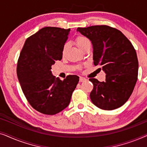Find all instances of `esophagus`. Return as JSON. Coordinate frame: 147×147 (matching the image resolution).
Wrapping results in <instances>:
<instances>
[{
	"label": "esophagus",
	"instance_id": "esophagus-1",
	"mask_svg": "<svg viewBox=\"0 0 147 147\" xmlns=\"http://www.w3.org/2000/svg\"><path fill=\"white\" fill-rule=\"evenodd\" d=\"M86 80L85 78H84V77H80V82H85V81H86Z\"/></svg>",
	"mask_w": 147,
	"mask_h": 147
}]
</instances>
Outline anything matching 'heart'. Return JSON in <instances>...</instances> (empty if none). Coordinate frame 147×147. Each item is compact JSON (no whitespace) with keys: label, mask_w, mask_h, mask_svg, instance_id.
<instances>
[{"label":"heart","mask_w":147,"mask_h":147,"mask_svg":"<svg viewBox=\"0 0 147 147\" xmlns=\"http://www.w3.org/2000/svg\"><path fill=\"white\" fill-rule=\"evenodd\" d=\"M75 43L76 45H77V47L79 48L80 50L83 49L86 45H90V42L89 41V39H88L87 37H84V36H78L75 40ZM67 45L65 44V45L63 46V49H62V54H63V55H65L66 50H67Z\"/></svg>","instance_id":"1"}]
</instances>
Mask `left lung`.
Returning <instances> with one entry per match:
<instances>
[{
    "instance_id": "8db88e82",
    "label": "left lung",
    "mask_w": 147,
    "mask_h": 147,
    "mask_svg": "<svg viewBox=\"0 0 147 147\" xmlns=\"http://www.w3.org/2000/svg\"><path fill=\"white\" fill-rule=\"evenodd\" d=\"M77 31L92 41L94 64L102 66L106 74L105 82L89 80L94 84L90 95L92 103L105 110L120 108L137 81L138 61L133 45L121 31L107 25L78 27Z\"/></svg>"
}]
</instances>
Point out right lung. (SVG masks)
Segmentation results:
<instances>
[{
    "mask_svg": "<svg viewBox=\"0 0 147 147\" xmlns=\"http://www.w3.org/2000/svg\"><path fill=\"white\" fill-rule=\"evenodd\" d=\"M70 29L46 27L28 37L18 59L17 74L27 101L37 111L54 115L69 105L79 77L63 81L52 75L51 65L62 59Z\"/></svg>",
    "mask_w": 147,
    "mask_h": 147,
    "instance_id": "add662e5",
    "label": "right lung"
}]
</instances>
